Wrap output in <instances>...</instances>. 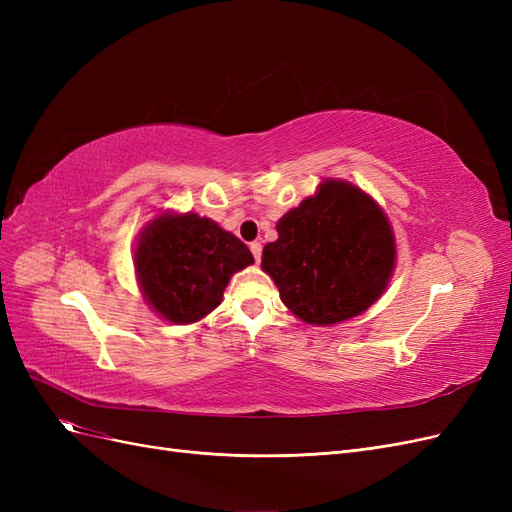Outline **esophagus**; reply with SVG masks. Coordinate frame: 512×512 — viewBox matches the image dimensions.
Here are the masks:
<instances>
[{"label": "esophagus", "instance_id": "esophagus-1", "mask_svg": "<svg viewBox=\"0 0 512 512\" xmlns=\"http://www.w3.org/2000/svg\"><path fill=\"white\" fill-rule=\"evenodd\" d=\"M250 250H252V254H254V260H256V262H260V256H262V245H260L258 241H252V243H250Z\"/></svg>", "mask_w": 512, "mask_h": 512}]
</instances>
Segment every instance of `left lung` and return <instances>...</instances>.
<instances>
[{
	"instance_id": "8db88e82",
	"label": "left lung",
	"mask_w": 512,
	"mask_h": 512,
	"mask_svg": "<svg viewBox=\"0 0 512 512\" xmlns=\"http://www.w3.org/2000/svg\"><path fill=\"white\" fill-rule=\"evenodd\" d=\"M262 250L265 269L292 314L335 324L363 314L395 269L393 230L382 209L346 181H324L277 222Z\"/></svg>"
}]
</instances>
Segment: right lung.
I'll use <instances>...</instances> for the list:
<instances>
[{
	"label": "right lung",
	"mask_w": 512,
	"mask_h": 512,
	"mask_svg": "<svg viewBox=\"0 0 512 512\" xmlns=\"http://www.w3.org/2000/svg\"><path fill=\"white\" fill-rule=\"evenodd\" d=\"M252 262L243 241L196 213L156 218L134 252L147 303L175 324L207 316L222 303L230 275Z\"/></svg>",
	"instance_id": "obj_1"
}]
</instances>
